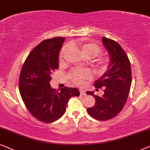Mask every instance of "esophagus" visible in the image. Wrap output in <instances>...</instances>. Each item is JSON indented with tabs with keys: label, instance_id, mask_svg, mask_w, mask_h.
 I'll use <instances>...</instances> for the list:
<instances>
[{
	"label": "esophagus",
	"instance_id": "1",
	"mask_svg": "<svg viewBox=\"0 0 150 150\" xmlns=\"http://www.w3.org/2000/svg\"><path fill=\"white\" fill-rule=\"evenodd\" d=\"M79 92H80V95H86V92L82 89L79 90Z\"/></svg>",
	"mask_w": 150,
	"mask_h": 150
}]
</instances>
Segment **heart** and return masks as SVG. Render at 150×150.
<instances>
[{"mask_svg": "<svg viewBox=\"0 0 150 150\" xmlns=\"http://www.w3.org/2000/svg\"><path fill=\"white\" fill-rule=\"evenodd\" d=\"M70 49L69 45H66L62 48L59 55V62H63L67 56ZM81 50L83 54L88 57H95L101 53V49L97 44L93 42H86L81 45ZM97 67L101 71H104L106 69L108 66L107 58L101 57V58L96 59ZM91 77V72L87 69H74L71 73V77L73 81L77 84H81L86 79H89Z\"/></svg>", "mask_w": 150, "mask_h": 150, "instance_id": "b5f03b06", "label": "heart"}]
</instances>
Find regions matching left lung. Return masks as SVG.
I'll use <instances>...</instances> for the list:
<instances>
[{
    "instance_id": "8db88e82",
    "label": "left lung",
    "mask_w": 150,
    "mask_h": 150,
    "mask_svg": "<svg viewBox=\"0 0 150 150\" xmlns=\"http://www.w3.org/2000/svg\"><path fill=\"white\" fill-rule=\"evenodd\" d=\"M103 46L108 52L110 61L107 71L95 81V86L103 88L104 94L94 95L87 91V95L95 97L94 106L87 108L92 117L99 121H106L117 116L122 110L128 97L132 83L131 64L128 57L117 42L103 37Z\"/></svg>"
}]
</instances>
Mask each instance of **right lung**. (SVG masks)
Segmentation results:
<instances>
[{
  "label": "right lung",
  "instance_id": "right-lung-1",
  "mask_svg": "<svg viewBox=\"0 0 150 150\" xmlns=\"http://www.w3.org/2000/svg\"><path fill=\"white\" fill-rule=\"evenodd\" d=\"M64 39L55 37L41 42L28 55L20 75V93L27 110L35 118L47 123L62 117L70 98L79 96L76 88L66 86L56 91L50 85L52 74L59 68Z\"/></svg>",
  "mask_w": 150,
  "mask_h": 150
}]
</instances>
